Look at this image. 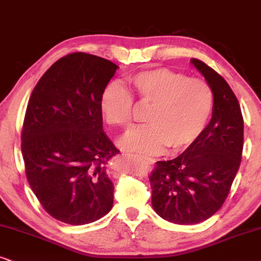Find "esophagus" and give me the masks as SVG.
Wrapping results in <instances>:
<instances>
[{"mask_svg": "<svg viewBox=\"0 0 261 261\" xmlns=\"http://www.w3.org/2000/svg\"><path fill=\"white\" fill-rule=\"evenodd\" d=\"M143 159H144V158H143ZM145 160H147V161H148L149 163H154V162H155L152 159H147V158H145Z\"/></svg>", "mask_w": 261, "mask_h": 261, "instance_id": "1", "label": "esophagus"}]
</instances>
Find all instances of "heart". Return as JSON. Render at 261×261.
I'll use <instances>...</instances> for the list:
<instances>
[{
	"label": "heart",
	"instance_id": "obj_1",
	"mask_svg": "<svg viewBox=\"0 0 261 261\" xmlns=\"http://www.w3.org/2000/svg\"><path fill=\"white\" fill-rule=\"evenodd\" d=\"M140 102L151 106L148 126L134 128L119 141L125 150L154 155L190 149L204 134L214 111V92L201 79L167 68L149 69L128 77ZM100 111L111 126L127 128L134 118V99L119 83H111L100 98Z\"/></svg>",
	"mask_w": 261,
	"mask_h": 261
}]
</instances>
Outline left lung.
Masks as SVG:
<instances>
[{
  "label": "left lung",
  "mask_w": 261,
  "mask_h": 261,
  "mask_svg": "<svg viewBox=\"0 0 261 261\" xmlns=\"http://www.w3.org/2000/svg\"><path fill=\"white\" fill-rule=\"evenodd\" d=\"M214 92V111L201 137L178 158L158 161L149 180L151 205L163 220L196 224L227 199L241 162L244 118L227 81L197 58L191 60Z\"/></svg>",
  "instance_id": "left-lung-1"
}]
</instances>
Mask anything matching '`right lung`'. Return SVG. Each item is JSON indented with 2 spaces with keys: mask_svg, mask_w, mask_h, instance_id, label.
I'll list each match as a JSON object with an SVG mask.
<instances>
[{
  "mask_svg": "<svg viewBox=\"0 0 261 261\" xmlns=\"http://www.w3.org/2000/svg\"><path fill=\"white\" fill-rule=\"evenodd\" d=\"M117 69L74 52L48 68L29 100L21 133L27 180L44 210L64 223H92L112 209L109 162L119 150L102 131L100 98Z\"/></svg>",
  "mask_w": 261,
  "mask_h": 261,
  "instance_id": "add662e5",
  "label": "right lung"
}]
</instances>
